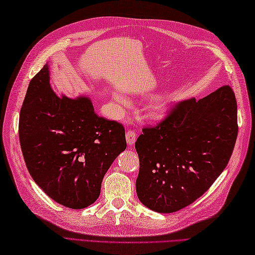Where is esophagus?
Masks as SVG:
<instances>
[{
  "label": "esophagus",
  "mask_w": 255,
  "mask_h": 255,
  "mask_svg": "<svg viewBox=\"0 0 255 255\" xmlns=\"http://www.w3.org/2000/svg\"><path fill=\"white\" fill-rule=\"evenodd\" d=\"M136 139H137V134L134 131L128 130L126 132V140H127L128 145H132L134 142H136Z\"/></svg>",
  "instance_id": "1"
}]
</instances>
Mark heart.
I'll return each instance as SVG.
<instances>
[{"mask_svg": "<svg viewBox=\"0 0 255 255\" xmlns=\"http://www.w3.org/2000/svg\"><path fill=\"white\" fill-rule=\"evenodd\" d=\"M112 99L114 103H115V104L119 107L126 106L129 103L122 94H119L118 92H112ZM170 105H171V100L169 97H165V96L156 97L152 103V112L155 114V115H162V114H164L167 110H169Z\"/></svg>", "mask_w": 255, "mask_h": 255, "instance_id": "heart-1", "label": "heart"}]
</instances>
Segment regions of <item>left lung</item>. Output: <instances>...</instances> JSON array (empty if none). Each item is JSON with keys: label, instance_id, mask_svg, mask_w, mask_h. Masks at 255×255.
<instances>
[{"label": "left lung", "instance_id": "1", "mask_svg": "<svg viewBox=\"0 0 255 255\" xmlns=\"http://www.w3.org/2000/svg\"><path fill=\"white\" fill-rule=\"evenodd\" d=\"M237 101L225 85L204 99L183 101L136 144L140 202L156 213L186 207L207 191L229 162L238 136Z\"/></svg>", "mask_w": 255, "mask_h": 255}]
</instances>
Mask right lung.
Wrapping results in <instances>:
<instances>
[{"mask_svg": "<svg viewBox=\"0 0 255 255\" xmlns=\"http://www.w3.org/2000/svg\"><path fill=\"white\" fill-rule=\"evenodd\" d=\"M18 132L32 180L72 209L99 198L103 177L127 147L123 125L97 115L90 97L55 93L48 63L29 82Z\"/></svg>", "mask_w": 255, "mask_h": 255, "instance_id": "add662e5", "label": "right lung"}]
</instances>
